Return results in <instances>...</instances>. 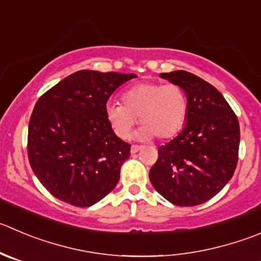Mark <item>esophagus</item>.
<instances>
[{
	"label": "esophagus",
	"instance_id": "34e87169",
	"mask_svg": "<svg viewBox=\"0 0 261 261\" xmlns=\"http://www.w3.org/2000/svg\"><path fill=\"white\" fill-rule=\"evenodd\" d=\"M142 147L143 146H141V145H132V147H130V152L132 153L138 152V151H140Z\"/></svg>",
	"mask_w": 261,
	"mask_h": 261
}]
</instances>
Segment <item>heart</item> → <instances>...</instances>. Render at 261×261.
<instances>
[{
    "label": "heart",
    "mask_w": 261,
    "mask_h": 261,
    "mask_svg": "<svg viewBox=\"0 0 261 261\" xmlns=\"http://www.w3.org/2000/svg\"><path fill=\"white\" fill-rule=\"evenodd\" d=\"M120 102H109L105 115L111 129L121 140L129 138L140 115L137 136L148 140L156 136L169 140L182 130L188 114L185 89L175 83L142 82L126 89Z\"/></svg>",
    "instance_id": "1"
}]
</instances>
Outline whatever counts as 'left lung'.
<instances>
[{
    "label": "left lung",
    "instance_id": "1",
    "mask_svg": "<svg viewBox=\"0 0 261 261\" xmlns=\"http://www.w3.org/2000/svg\"><path fill=\"white\" fill-rule=\"evenodd\" d=\"M160 76L185 89L188 114L182 132L158 148L150 180L174 205L196 206L214 197L233 177L240 124L222 93L200 76L185 70Z\"/></svg>",
    "mask_w": 261,
    "mask_h": 261
}]
</instances>
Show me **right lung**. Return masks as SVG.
Listing matches in <instances>:
<instances>
[{"mask_svg": "<svg viewBox=\"0 0 261 261\" xmlns=\"http://www.w3.org/2000/svg\"><path fill=\"white\" fill-rule=\"evenodd\" d=\"M135 74L79 70L38 98L28 128V159L52 196L87 207L111 192L130 145L114 133L106 102Z\"/></svg>", "mask_w": 261, "mask_h": 261, "instance_id": "obj_1", "label": "right lung"}]
</instances>
